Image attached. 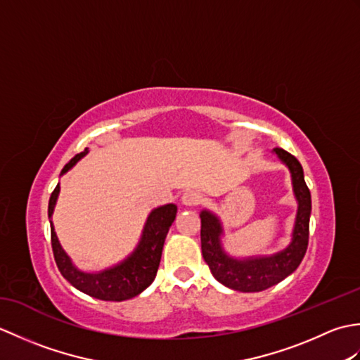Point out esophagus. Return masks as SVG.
<instances>
[{
	"mask_svg": "<svg viewBox=\"0 0 360 360\" xmlns=\"http://www.w3.org/2000/svg\"><path fill=\"white\" fill-rule=\"evenodd\" d=\"M181 201L184 205H188V207H192V205H198L201 202V193L198 192V190H187L186 193H182Z\"/></svg>",
	"mask_w": 360,
	"mask_h": 360,
	"instance_id": "1",
	"label": "esophagus"
}]
</instances>
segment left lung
<instances>
[{"label":"left lung","instance_id":"8db88e82","mask_svg":"<svg viewBox=\"0 0 360 360\" xmlns=\"http://www.w3.org/2000/svg\"><path fill=\"white\" fill-rule=\"evenodd\" d=\"M274 153L288 167L292 181V192L297 201V213L288 246L272 255L233 257L224 249V227L219 217L202 209L201 217V249L210 272L221 285L240 292H259L292 274L307 254L309 238L311 193L304 182L300 162L288 151L274 148Z\"/></svg>","mask_w":360,"mask_h":360}]
</instances>
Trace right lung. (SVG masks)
Returning a JSON list of instances; mask_svg holds the SVG:
<instances>
[{
	"instance_id": "add662e5",
	"label": "right lung",
	"mask_w": 360,
	"mask_h": 360,
	"mask_svg": "<svg viewBox=\"0 0 360 360\" xmlns=\"http://www.w3.org/2000/svg\"><path fill=\"white\" fill-rule=\"evenodd\" d=\"M88 155V148L80 155L74 156L68 162L60 176L68 173L71 168ZM60 195V184L53 188L49 198L48 217L51 223V243L53 250V258L58 271L71 285L98 300L105 302H124L139 295L142 290L147 289L158 274V267L162 255V248L165 236L170 231L173 221L176 218L178 207L176 204H165L153 209L145 221L139 243L136 244L134 250L125 257L117 264L105 267L102 271L88 272L75 266L72 258L66 254L62 244L58 241L56 229L52 224L53 209Z\"/></svg>"
}]
</instances>
